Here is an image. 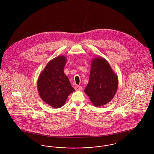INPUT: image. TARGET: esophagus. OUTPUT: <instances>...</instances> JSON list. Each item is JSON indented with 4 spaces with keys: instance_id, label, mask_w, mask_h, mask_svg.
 I'll return each mask as SVG.
<instances>
[{
    "instance_id": "obj_1",
    "label": "esophagus",
    "mask_w": 154,
    "mask_h": 154,
    "mask_svg": "<svg viewBox=\"0 0 154 154\" xmlns=\"http://www.w3.org/2000/svg\"><path fill=\"white\" fill-rule=\"evenodd\" d=\"M75 89L76 90V91H81V90H82V87H81V86H79V85H76L75 87Z\"/></svg>"
}]
</instances>
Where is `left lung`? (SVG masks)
Segmentation results:
<instances>
[{"mask_svg": "<svg viewBox=\"0 0 154 154\" xmlns=\"http://www.w3.org/2000/svg\"><path fill=\"white\" fill-rule=\"evenodd\" d=\"M118 85L117 75L108 62L102 57L93 59L84 92L94 105L99 107L110 102L116 94Z\"/></svg>", "mask_w": 154, "mask_h": 154, "instance_id": "left-lung-1", "label": "left lung"}]
</instances>
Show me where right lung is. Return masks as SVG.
<instances>
[{"instance_id": "right-lung-1", "label": "right lung", "mask_w": 154, "mask_h": 154, "mask_svg": "<svg viewBox=\"0 0 154 154\" xmlns=\"http://www.w3.org/2000/svg\"><path fill=\"white\" fill-rule=\"evenodd\" d=\"M66 63V57L63 55L52 59L40 73L37 81L40 97L54 108L63 106L68 96L74 91L64 73Z\"/></svg>"}]
</instances>
